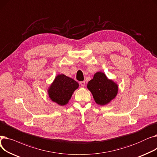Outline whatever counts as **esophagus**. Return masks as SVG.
Listing matches in <instances>:
<instances>
[{"label":"esophagus","mask_w":157,"mask_h":157,"mask_svg":"<svg viewBox=\"0 0 157 157\" xmlns=\"http://www.w3.org/2000/svg\"><path fill=\"white\" fill-rule=\"evenodd\" d=\"M79 84L81 86L84 87L85 86V81H81V82H79Z\"/></svg>","instance_id":"1"}]
</instances>
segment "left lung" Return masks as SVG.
<instances>
[{
	"mask_svg": "<svg viewBox=\"0 0 157 157\" xmlns=\"http://www.w3.org/2000/svg\"><path fill=\"white\" fill-rule=\"evenodd\" d=\"M87 88L92 93L95 102L100 105L109 104L117 97L118 85L109 79L102 72H96L92 79L87 84Z\"/></svg>",
	"mask_w": 157,
	"mask_h": 157,
	"instance_id": "1",
	"label": "left lung"
}]
</instances>
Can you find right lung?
Returning a JSON list of instances; mask_svg holds the SVG:
<instances>
[{"label":"right lung","instance_id":"add662e5","mask_svg":"<svg viewBox=\"0 0 157 157\" xmlns=\"http://www.w3.org/2000/svg\"><path fill=\"white\" fill-rule=\"evenodd\" d=\"M79 87V83L73 79L58 74L48 88V94L50 99L60 106L69 102L74 91Z\"/></svg>","mask_w":157,"mask_h":157}]
</instances>
